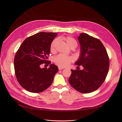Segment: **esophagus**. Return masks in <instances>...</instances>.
Instances as JSON below:
<instances>
[{"instance_id":"34e87169","label":"esophagus","mask_w":122,"mask_h":122,"mask_svg":"<svg viewBox=\"0 0 122 122\" xmlns=\"http://www.w3.org/2000/svg\"><path fill=\"white\" fill-rule=\"evenodd\" d=\"M58 68H59V70H62L64 69V68H63V67H61V66H58Z\"/></svg>"}]
</instances>
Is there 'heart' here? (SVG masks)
Returning a JSON list of instances; mask_svg holds the SVG:
<instances>
[{"mask_svg": "<svg viewBox=\"0 0 122 122\" xmlns=\"http://www.w3.org/2000/svg\"><path fill=\"white\" fill-rule=\"evenodd\" d=\"M62 40L71 49L76 48L77 45V41L71 36H64L62 37ZM58 43V40L57 39H54L52 41L50 45V51L51 53L55 52ZM74 60L73 57L71 56H65L62 54H59L54 57L53 59L54 62L61 67H66L69 66L70 63L74 61Z\"/></svg>", "mask_w": 122, "mask_h": 122, "instance_id": "b5f03b06", "label": "heart"}]
</instances>
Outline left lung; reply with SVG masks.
I'll use <instances>...</instances> for the list:
<instances>
[{"label": "left lung", "mask_w": 122, "mask_h": 122, "mask_svg": "<svg viewBox=\"0 0 122 122\" xmlns=\"http://www.w3.org/2000/svg\"><path fill=\"white\" fill-rule=\"evenodd\" d=\"M78 40L81 53L76 64L83 69L71 70L69 82L77 91L89 93L98 89L104 82L109 69V57L98 39L82 33Z\"/></svg>", "instance_id": "8db88e82"}]
</instances>
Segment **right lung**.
<instances>
[{"mask_svg": "<svg viewBox=\"0 0 122 122\" xmlns=\"http://www.w3.org/2000/svg\"><path fill=\"white\" fill-rule=\"evenodd\" d=\"M56 33L41 32L28 37L15 54L14 68L18 83L32 93L46 90L53 82L58 67L48 60L50 45ZM50 64L49 68L41 69V64Z\"/></svg>", "mask_w": 122, "mask_h": 122, "instance_id": "right-lung-1", "label": "right lung"}]
</instances>
